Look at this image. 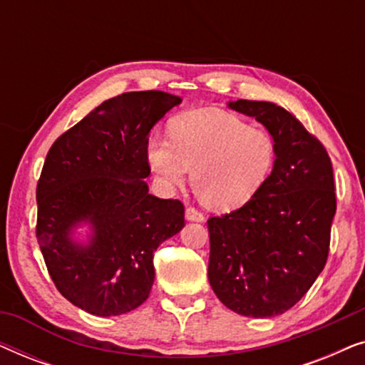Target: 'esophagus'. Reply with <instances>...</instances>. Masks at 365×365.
<instances>
[{"instance_id": "esophagus-1", "label": "esophagus", "mask_w": 365, "mask_h": 365, "mask_svg": "<svg viewBox=\"0 0 365 365\" xmlns=\"http://www.w3.org/2000/svg\"><path fill=\"white\" fill-rule=\"evenodd\" d=\"M186 219L187 221H197V222H202L204 219V214L199 211L197 207H194V206H189L187 209H186Z\"/></svg>"}]
</instances>
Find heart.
<instances>
[{"mask_svg":"<svg viewBox=\"0 0 365 365\" xmlns=\"http://www.w3.org/2000/svg\"><path fill=\"white\" fill-rule=\"evenodd\" d=\"M151 169L164 187L181 186L187 169L199 199L227 211L256 196L271 176L277 151L271 133L219 111H192L174 118L169 139L146 144Z\"/></svg>","mask_w":365,"mask_h":365,"instance_id":"1","label":"heart"}]
</instances>
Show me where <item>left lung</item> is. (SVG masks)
Here are the masks:
<instances>
[{
    "label": "left lung",
    "mask_w": 365,
    "mask_h": 365,
    "mask_svg": "<svg viewBox=\"0 0 365 365\" xmlns=\"http://www.w3.org/2000/svg\"><path fill=\"white\" fill-rule=\"evenodd\" d=\"M229 108L266 126L277 158L251 201L207 219L209 284L231 311L274 317L301 301L327 262L337 207L332 163L322 143L284 108L247 99Z\"/></svg>",
    "instance_id": "8db88e82"
}]
</instances>
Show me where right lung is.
Returning a JSON list of instances; mask_svg holds the SVG:
<instances>
[{
    "instance_id": "obj_1",
    "label": "right lung",
    "mask_w": 365,
    "mask_h": 365,
    "mask_svg": "<svg viewBox=\"0 0 365 365\" xmlns=\"http://www.w3.org/2000/svg\"><path fill=\"white\" fill-rule=\"evenodd\" d=\"M181 98L164 91L111 98L53 143L36 186V237L63 297L94 316L141 306L154 282V251L184 227V204L144 182L151 128ZM88 220V247L71 241Z\"/></svg>"
}]
</instances>
